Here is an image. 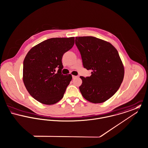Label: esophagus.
Here are the masks:
<instances>
[{
	"instance_id": "1",
	"label": "esophagus",
	"mask_w": 148,
	"mask_h": 148,
	"mask_svg": "<svg viewBox=\"0 0 148 148\" xmlns=\"http://www.w3.org/2000/svg\"><path fill=\"white\" fill-rule=\"evenodd\" d=\"M72 77H73V78L74 79V78H77V77H78V76H76V75H72Z\"/></svg>"
}]
</instances>
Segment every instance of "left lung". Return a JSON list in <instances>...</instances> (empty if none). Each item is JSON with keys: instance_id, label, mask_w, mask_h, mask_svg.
<instances>
[{"instance_id": "8db88e82", "label": "left lung", "mask_w": 148, "mask_h": 148, "mask_svg": "<svg viewBox=\"0 0 148 148\" xmlns=\"http://www.w3.org/2000/svg\"><path fill=\"white\" fill-rule=\"evenodd\" d=\"M83 65L91 70L90 77H80L79 90L85 99L94 103L105 102L119 88L124 67L117 49L109 42L94 36L75 37Z\"/></svg>"}]
</instances>
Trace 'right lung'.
Returning a JSON list of instances; mask_svg holds the SVG:
<instances>
[{"mask_svg":"<svg viewBox=\"0 0 148 148\" xmlns=\"http://www.w3.org/2000/svg\"><path fill=\"white\" fill-rule=\"evenodd\" d=\"M74 37L53 38L32 47L23 61V81L30 95L45 105H53L63 98L72 79L63 75L62 57L74 44ZM59 68L57 73L55 69Z\"/></svg>","mask_w":148,"mask_h":148,"instance_id":"1","label":"right lung"}]
</instances>
